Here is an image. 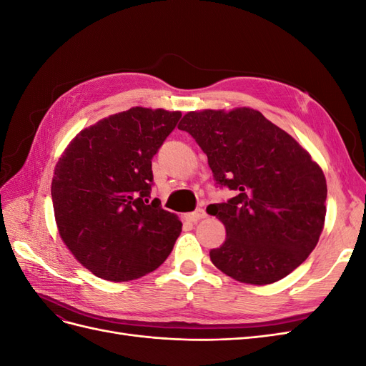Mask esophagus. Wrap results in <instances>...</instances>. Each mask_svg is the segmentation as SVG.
<instances>
[{"label": "esophagus", "mask_w": 366, "mask_h": 366, "mask_svg": "<svg viewBox=\"0 0 366 366\" xmlns=\"http://www.w3.org/2000/svg\"><path fill=\"white\" fill-rule=\"evenodd\" d=\"M204 217H206V212H204V209H202V207L195 209L194 212H191V214H186V218L189 221H194V223H195V221H200Z\"/></svg>", "instance_id": "obj_1"}]
</instances>
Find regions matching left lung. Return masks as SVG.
<instances>
[{
	"instance_id": "obj_1",
	"label": "left lung",
	"mask_w": 366,
	"mask_h": 366,
	"mask_svg": "<svg viewBox=\"0 0 366 366\" xmlns=\"http://www.w3.org/2000/svg\"><path fill=\"white\" fill-rule=\"evenodd\" d=\"M179 129L203 149L217 184L235 192L206 209L226 227V241L210 250L215 267L253 285L299 267L316 247L327 212L325 175L312 156L246 107L191 112Z\"/></svg>"
}]
</instances>
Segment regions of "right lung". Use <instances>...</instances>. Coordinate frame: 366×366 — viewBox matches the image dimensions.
Instances as JSON below:
<instances>
[{
  "label": "right lung",
  "mask_w": 366,
  "mask_h": 366,
  "mask_svg": "<svg viewBox=\"0 0 366 366\" xmlns=\"http://www.w3.org/2000/svg\"><path fill=\"white\" fill-rule=\"evenodd\" d=\"M180 112L134 107L82 129L51 180L59 235L85 269L124 282L156 270L182 232L177 215L151 198L156 156Z\"/></svg>",
  "instance_id": "right-lung-1"
}]
</instances>
